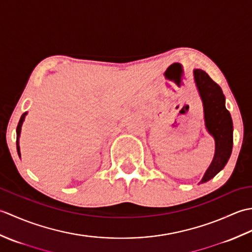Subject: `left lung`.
<instances>
[{
    "instance_id": "1",
    "label": "left lung",
    "mask_w": 252,
    "mask_h": 252,
    "mask_svg": "<svg viewBox=\"0 0 252 252\" xmlns=\"http://www.w3.org/2000/svg\"><path fill=\"white\" fill-rule=\"evenodd\" d=\"M194 79L205 114L207 131L215 138L216 153L200 183H206L225 167L233 148V121L225 107L221 88L201 69H195Z\"/></svg>"
}]
</instances>
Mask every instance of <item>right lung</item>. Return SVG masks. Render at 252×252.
Instances as JSON below:
<instances>
[{
  "mask_svg": "<svg viewBox=\"0 0 252 252\" xmlns=\"http://www.w3.org/2000/svg\"><path fill=\"white\" fill-rule=\"evenodd\" d=\"M27 116V112L25 114L21 115L20 117V120L18 122V126H17V129H16V133H17V140H16V146H17V153L20 157V147H19V136H20V131H21V126H23L24 120H25V117Z\"/></svg>",
  "mask_w": 252,
  "mask_h": 252,
  "instance_id": "right-lung-1",
  "label": "right lung"
}]
</instances>
